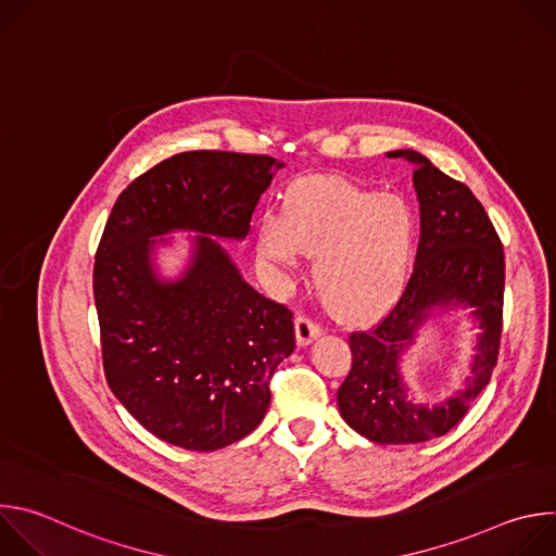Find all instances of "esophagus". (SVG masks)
Listing matches in <instances>:
<instances>
[{
	"label": "esophagus",
	"mask_w": 556,
	"mask_h": 556,
	"mask_svg": "<svg viewBox=\"0 0 556 556\" xmlns=\"http://www.w3.org/2000/svg\"><path fill=\"white\" fill-rule=\"evenodd\" d=\"M294 330H296V343L299 345H309L312 341H316L324 334L321 326H316L314 321H309L307 316H296Z\"/></svg>",
	"instance_id": "34e87169"
}]
</instances>
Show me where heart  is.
Instances as JSON below:
<instances>
[{
	"label": "heart",
	"mask_w": 556,
	"mask_h": 556,
	"mask_svg": "<svg viewBox=\"0 0 556 556\" xmlns=\"http://www.w3.org/2000/svg\"><path fill=\"white\" fill-rule=\"evenodd\" d=\"M416 244L418 215L407 198L309 178L288 195L283 215L262 217L257 260L283 279L303 253L314 257V283L330 312L363 321L399 299Z\"/></svg>",
	"instance_id": "1"
}]
</instances>
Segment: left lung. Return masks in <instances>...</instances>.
<instances>
[{
	"mask_svg": "<svg viewBox=\"0 0 556 556\" xmlns=\"http://www.w3.org/2000/svg\"><path fill=\"white\" fill-rule=\"evenodd\" d=\"M384 155L414 165L420 242L399 303L378 326L350 337L352 369L337 391V403L343 420L363 438L376 444H418L451 431L491 382L502 339L504 251L484 206L466 185L414 149ZM466 308L479 330L471 374L446 400L416 402L404 378V354L420 329L444 313Z\"/></svg>",
	"mask_w": 556,
	"mask_h": 556,
	"instance_id": "1",
	"label": "left lung"
}]
</instances>
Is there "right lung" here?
<instances>
[{"instance_id":"obj_1","label":"right lung","mask_w":556,"mask_h":556,"mask_svg":"<svg viewBox=\"0 0 556 556\" xmlns=\"http://www.w3.org/2000/svg\"><path fill=\"white\" fill-rule=\"evenodd\" d=\"M281 167L270 155L185 151L136 178L105 224L94 262L105 378L174 446L215 451L257 429L270 376L294 350L290 309L216 242L244 240ZM174 231L199 235L178 250Z\"/></svg>"}]
</instances>
